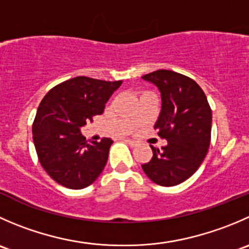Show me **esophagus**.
I'll return each instance as SVG.
<instances>
[{"instance_id": "1", "label": "esophagus", "mask_w": 249, "mask_h": 249, "mask_svg": "<svg viewBox=\"0 0 249 249\" xmlns=\"http://www.w3.org/2000/svg\"><path fill=\"white\" fill-rule=\"evenodd\" d=\"M124 141H125V142H126V143H129V144H130V145H132V147H135V145H137V142H136V141H134V140H130V139H125Z\"/></svg>"}]
</instances>
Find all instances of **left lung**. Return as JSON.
Segmentation results:
<instances>
[{
    "instance_id": "8db88e82",
    "label": "left lung",
    "mask_w": 249,
    "mask_h": 249,
    "mask_svg": "<svg viewBox=\"0 0 249 249\" xmlns=\"http://www.w3.org/2000/svg\"><path fill=\"white\" fill-rule=\"evenodd\" d=\"M142 78L160 90L161 110L154 129L167 141L161 150L150 145L153 158L142 169L157 184L177 185L194 175L207 154L212 110L192 78L170 70H158Z\"/></svg>"
}]
</instances>
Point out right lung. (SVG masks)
<instances>
[{
  "instance_id": "right-lung-1",
  "label": "right lung",
  "mask_w": 249,
  "mask_h": 249,
  "mask_svg": "<svg viewBox=\"0 0 249 249\" xmlns=\"http://www.w3.org/2000/svg\"><path fill=\"white\" fill-rule=\"evenodd\" d=\"M123 80L76 77L60 83L43 97L32 125L38 160L46 172L69 189H83L101 175L113 141L87 142L80 127L102 114Z\"/></svg>"
}]
</instances>
